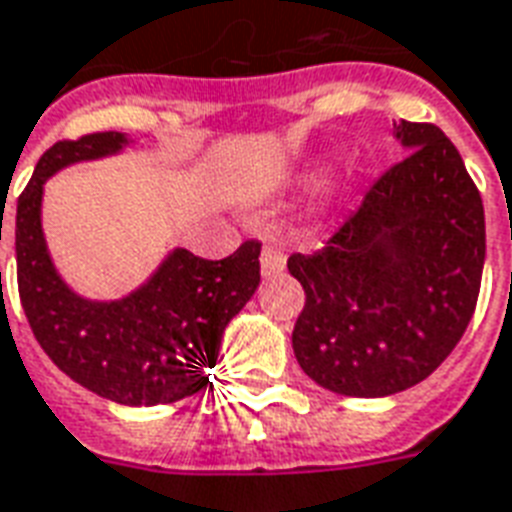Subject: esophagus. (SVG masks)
<instances>
[{"label": "esophagus", "mask_w": 512, "mask_h": 512, "mask_svg": "<svg viewBox=\"0 0 512 512\" xmlns=\"http://www.w3.org/2000/svg\"><path fill=\"white\" fill-rule=\"evenodd\" d=\"M283 267H286V256L275 245H264V251H261V272L264 275H275V272H283Z\"/></svg>", "instance_id": "obj_1"}]
</instances>
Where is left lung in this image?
<instances>
[{"label": "left lung", "instance_id": "obj_1", "mask_svg": "<svg viewBox=\"0 0 512 512\" xmlns=\"http://www.w3.org/2000/svg\"><path fill=\"white\" fill-rule=\"evenodd\" d=\"M407 156L313 256L288 272L305 288L291 345L318 386L391 397L429 378L456 348L486 259L483 202L456 145L432 124L399 121Z\"/></svg>", "mask_w": 512, "mask_h": 512}]
</instances>
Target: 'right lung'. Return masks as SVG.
I'll return each instance as SVG.
<instances>
[{
  "label": "right lung",
  "mask_w": 512,
  "mask_h": 512,
  "mask_svg": "<svg viewBox=\"0 0 512 512\" xmlns=\"http://www.w3.org/2000/svg\"><path fill=\"white\" fill-rule=\"evenodd\" d=\"M129 145L126 134L99 132L56 142L42 153L18 197L15 259L23 313L53 364L96 397L151 407L207 386L226 326L259 288L261 245L242 242L221 261L172 248L151 278L126 297L78 294L56 270L42 232L45 183L64 167L118 156Z\"/></svg>",
  "instance_id": "add662e5"
}]
</instances>
